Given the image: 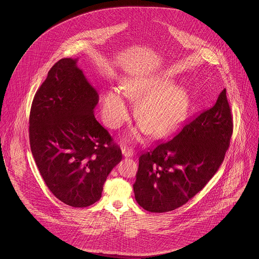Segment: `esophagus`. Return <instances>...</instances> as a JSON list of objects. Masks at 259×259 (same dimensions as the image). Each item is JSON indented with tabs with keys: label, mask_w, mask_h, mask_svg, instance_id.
I'll list each match as a JSON object with an SVG mask.
<instances>
[{
	"label": "esophagus",
	"mask_w": 259,
	"mask_h": 259,
	"mask_svg": "<svg viewBox=\"0 0 259 259\" xmlns=\"http://www.w3.org/2000/svg\"><path fill=\"white\" fill-rule=\"evenodd\" d=\"M122 154H123L124 157H132L134 155V150L131 148L124 147L122 148Z\"/></svg>",
	"instance_id": "esophagus-1"
}]
</instances>
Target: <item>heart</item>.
I'll use <instances>...</instances> for the list:
<instances>
[{"instance_id": "b5f03b06", "label": "heart", "mask_w": 259, "mask_h": 259, "mask_svg": "<svg viewBox=\"0 0 259 259\" xmlns=\"http://www.w3.org/2000/svg\"><path fill=\"white\" fill-rule=\"evenodd\" d=\"M165 77L133 76L123 79L121 90L124 96L138 104L136 114L142 126L133 130L136 139L148 130L153 137L172 133L188 118L190 101L182 87H171ZM129 107L121 93L112 88L102 99L101 114L109 127L119 128L129 118Z\"/></svg>"}]
</instances>
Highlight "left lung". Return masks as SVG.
<instances>
[{"instance_id": "8db88e82", "label": "left lung", "mask_w": 259, "mask_h": 259, "mask_svg": "<svg viewBox=\"0 0 259 259\" xmlns=\"http://www.w3.org/2000/svg\"><path fill=\"white\" fill-rule=\"evenodd\" d=\"M233 132L226 89L172 140L143 153L133 185L136 201L151 212L174 210L194 197L222 165Z\"/></svg>"}]
</instances>
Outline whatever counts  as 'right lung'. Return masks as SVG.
<instances>
[{
	"label": "right lung",
	"mask_w": 259,
	"mask_h": 259,
	"mask_svg": "<svg viewBox=\"0 0 259 259\" xmlns=\"http://www.w3.org/2000/svg\"><path fill=\"white\" fill-rule=\"evenodd\" d=\"M76 62L63 58L50 69L32 103L29 138L37 169L53 195L84 208L101 198L122 154L95 118L98 93Z\"/></svg>",
	"instance_id": "1"
}]
</instances>
